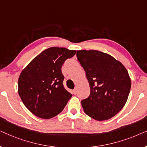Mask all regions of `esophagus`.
Masks as SVG:
<instances>
[{"mask_svg":"<svg viewBox=\"0 0 147 147\" xmlns=\"http://www.w3.org/2000/svg\"><path fill=\"white\" fill-rule=\"evenodd\" d=\"M73 92H74V94H77V90H76V88H75V89L73 90Z\"/></svg>","mask_w":147,"mask_h":147,"instance_id":"1","label":"esophagus"}]
</instances>
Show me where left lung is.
Listing matches in <instances>:
<instances>
[{
	"mask_svg": "<svg viewBox=\"0 0 147 147\" xmlns=\"http://www.w3.org/2000/svg\"><path fill=\"white\" fill-rule=\"evenodd\" d=\"M76 55L90 86L89 97L81 102L84 112L98 121L110 119L127 101L131 87L128 71L112 56L97 50H79Z\"/></svg>",
	"mask_w": 147,
	"mask_h": 147,
	"instance_id": "obj_1",
	"label": "left lung"
}]
</instances>
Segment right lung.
Masks as SVG:
<instances>
[{"label": "right lung", "mask_w": 147, "mask_h": 147, "mask_svg": "<svg viewBox=\"0 0 147 147\" xmlns=\"http://www.w3.org/2000/svg\"><path fill=\"white\" fill-rule=\"evenodd\" d=\"M75 50L50 47L34 58L21 71L18 92L25 106L37 117L49 119L62 112L72 95L63 85L61 67Z\"/></svg>", "instance_id": "1"}]
</instances>
